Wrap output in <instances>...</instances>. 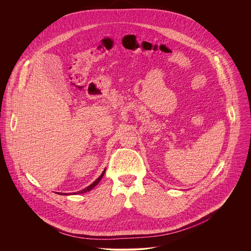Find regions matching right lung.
<instances>
[{"label": "right lung", "mask_w": 251, "mask_h": 251, "mask_svg": "<svg viewBox=\"0 0 251 251\" xmlns=\"http://www.w3.org/2000/svg\"><path fill=\"white\" fill-rule=\"evenodd\" d=\"M104 172H105V169L103 170V172L101 173V175H100V177H99V178H98V179H97V180H96V181H95L93 184H91L89 187H87L86 189H84V190H82V191H79V192H77V193H73V194H74V195H76V194H77V195H79V194H84V193H87V192L91 191L93 188H95V187H96V186H97V185L100 183V181L101 180V178H102V177H103V175H104ZM59 195H61V196L63 195V196H64V195H68V194L59 193ZM69 195H70V194H69ZM71 195H72V194H71Z\"/></svg>", "instance_id": "obj_1"}]
</instances>
